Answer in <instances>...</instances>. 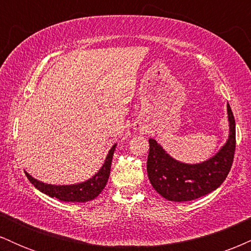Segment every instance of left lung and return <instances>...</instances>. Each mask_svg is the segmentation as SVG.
<instances>
[{"mask_svg": "<svg viewBox=\"0 0 251 251\" xmlns=\"http://www.w3.org/2000/svg\"><path fill=\"white\" fill-rule=\"evenodd\" d=\"M229 137L220 151L203 163L185 164L172 158L154 139H149L148 176L160 196L172 201H189L214 191L226 180L236 148L235 118L227 103Z\"/></svg>", "mask_w": 251, "mask_h": 251, "instance_id": "obj_1", "label": "left lung"}]
</instances>
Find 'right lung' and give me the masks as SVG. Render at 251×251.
Masks as SVG:
<instances>
[{"instance_id":"right-lung-1","label":"right lung","mask_w":251,"mask_h":251,"mask_svg":"<svg viewBox=\"0 0 251 251\" xmlns=\"http://www.w3.org/2000/svg\"><path fill=\"white\" fill-rule=\"evenodd\" d=\"M116 146L117 144H114L109 150L105 163L99 171L93 177L81 181V183L72 184V185H53V184H47L35 179L28 172H25V176L37 190L48 195L50 197H55L63 201H77V203L92 201L102 191L107 184L109 171H111L112 158H113Z\"/></svg>"}]
</instances>
